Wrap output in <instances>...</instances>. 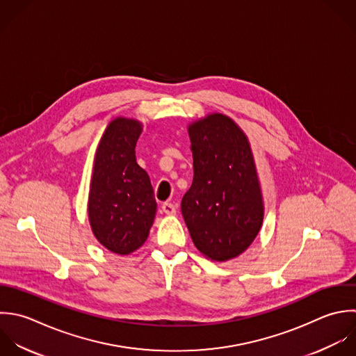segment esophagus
<instances>
[{"label":"esophagus","instance_id":"obj_1","mask_svg":"<svg viewBox=\"0 0 356 356\" xmlns=\"http://www.w3.org/2000/svg\"><path fill=\"white\" fill-rule=\"evenodd\" d=\"M162 211L166 213V215H175L176 213V207L170 202H165L162 204Z\"/></svg>","mask_w":356,"mask_h":356}]
</instances>
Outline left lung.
I'll use <instances>...</instances> for the list:
<instances>
[{"label":"left lung","instance_id":"8db88e82","mask_svg":"<svg viewBox=\"0 0 356 356\" xmlns=\"http://www.w3.org/2000/svg\"><path fill=\"white\" fill-rule=\"evenodd\" d=\"M194 179L181 213L194 245L223 262L244 252L262 226L264 204L247 137L213 113L188 127Z\"/></svg>","mask_w":356,"mask_h":356}]
</instances>
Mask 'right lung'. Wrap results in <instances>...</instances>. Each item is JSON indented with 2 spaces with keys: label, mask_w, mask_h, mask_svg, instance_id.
<instances>
[{
  "label": "right lung",
  "mask_w": 356,
  "mask_h": 356,
  "mask_svg": "<svg viewBox=\"0 0 356 356\" xmlns=\"http://www.w3.org/2000/svg\"><path fill=\"white\" fill-rule=\"evenodd\" d=\"M141 124L116 119L97 148L88 198V218L97 240L109 251L127 255L148 237L156 212L149 177L136 162Z\"/></svg>",
  "instance_id": "1"
}]
</instances>
